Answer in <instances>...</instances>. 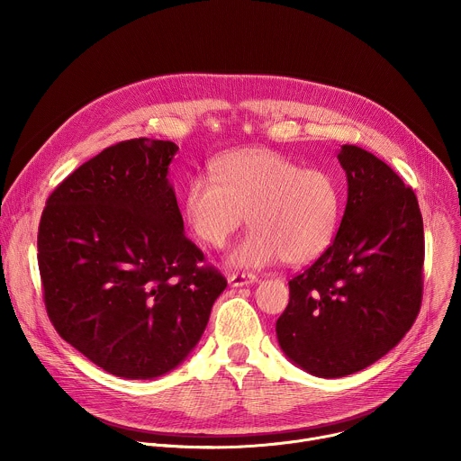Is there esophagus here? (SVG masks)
<instances>
[{"label":"esophagus","mask_w":461,"mask_h":461,"mask_svg":"<svg viewBox=\"0 0 461 461\" xmlns=\"http://www.w3.org/2000/svg\"><path fill=\"white\" fill-rule=\"evenodd\" d=\"M228 283L231 288H239V286H248L257 283V277L253 274H233L228 277Z\"/></svg>","instance_id":"esophagus-1"}]
</instances>
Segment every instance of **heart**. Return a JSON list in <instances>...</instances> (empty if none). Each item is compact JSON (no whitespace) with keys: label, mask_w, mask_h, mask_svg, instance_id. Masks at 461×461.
Returning a JSON list of instances; mask_svg holds the SVG:
<instances>
[{"label":"heart","mask_w":461,"mask_h":461,"mask_svg":"<svg viewBox=\"0 0 461 461\" xmlns=\"http://www.w3.org/2000/svg\"><path fill=\"white\" fill-rule=\"evenodd\" d=\"M212 173L185 184L182 217L196 239L222 248L248 215L253 228L231 249L230 267L262 268L281 258L304 267L334 242L343 201L332 173L268 148L226 153Z\"/></svg>","instance_id":"heart-1"}]
</instances>
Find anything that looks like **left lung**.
<instances>
[{
  "mask_svg": "<svg viewBox=\"0 0 461 461\" xmlns=\"http://www.w3.org/2000/svg\"><path fill=\"white\" fill-rule=\"evenodd\" d=\"M348 199L334 242L290 286L276 332L285 356L317 377L366 368L396 347L420 312L423 219L411 187L383 160L341 146Z\"/></svg>",
  "mask_w": 461,
  "mask_h": 461,
  "instance_id": "obj_1",
  "label": "left lung"
}]
</instances>
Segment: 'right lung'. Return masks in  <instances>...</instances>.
Instances as JSON below:
<instances>
[{
    "instance_id": "add662e5",
    "label": "right lung",
    "mask_w": 461,
    "mask_h": 461,
    "mask_svg": "<svg viewBox=\"0 0 461 461\" xmlns=\"http://www.w3.org/2000/svg\"><path fill=\"white\" fill-rule=\"evenodd\" d=\"M176 151L149 139L104 149L50 193L40 221L38 267L56 332L125 379L176 368L228 285L184 235L167 178Z\"/></svg>"
}]
</instances>
